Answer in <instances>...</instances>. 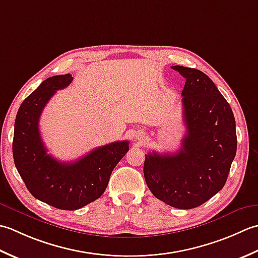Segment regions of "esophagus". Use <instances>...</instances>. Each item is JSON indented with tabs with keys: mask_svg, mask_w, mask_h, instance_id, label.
I'll return each mask as SVG.
<instances>
[{
	"mask_svg": "<svg viewBox=\"0 0 258 258\" xmlns=\"http://www.w3.org/2000/svg\"><path fill=\"white\" fill-rule=\"evenodd\" d=\"M141 138H143V136H138V140H141Z\"/></svg>",
	"mask_w": 258,
	"mask_h": 258,
	"instance_id": "34e87169",
	"label": "esophagus"
}]
</instances>
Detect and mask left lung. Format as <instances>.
Wrapping results in <instances>:
<instances>
[{
	"mask_svg": "<svg viewBox=\"0 0 258 258\" xmlns=\"http://www.w3.org/2000/svg\"><path fill=\"white\" fill-rule=\"evenodd\" d=\"M186 79L182 117L187 134L177 154L146 155L144 175L156 198L179 209L201 206L222 190L237 149L229 103L204 72L171 67Z\"/></svg>",
	"mask_w": 258,
	"mask_h": 258,
	"instance_id": "obj_1",
	"label": "left lung"
}]
</instances>
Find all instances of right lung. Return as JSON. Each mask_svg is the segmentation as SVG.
<instances>
[{
    "mask_svg": "<svg viewBox=\"0 0 258 258\" xmlns=\"http://www.w3.org/2000/svg\"><path fill=\"white\" fill-rule=\"evenodd\" d=\"M68 75L48 78L19 108L14 123L13 158L28 190L45 204L76 210L96 201L108 186L114 167L129 150V141L99 147L75 162H61L46 154L39 120L51 97L72 82Z\"/></svg>",
    "mask_w": 258,
    "mask_h": 258,
    "instance_id": "right-lung-1",
    "label": "right lung"
}]
</instances>
